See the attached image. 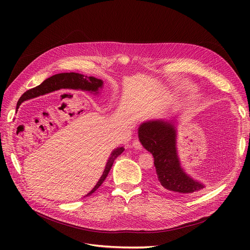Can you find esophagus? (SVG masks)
Wrapping results in <instances>:
<instances>
[{"label":"esophagus","instance_id":"esophagus-1","mask_svg":"<svg viewBox=\"0 0 250 250\" xmlns=\"http://www.w3.org/2000/svg\"><path fill=\"white\" fill-rule=\"evenodd\" d=\"M133 146H134L135 148L139 149V150H140V149H142V147H143L139 139H135V140H134V142H133Z\"/></svg>","mask_w":250,"mask_h":250}]
</instances>
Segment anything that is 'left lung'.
Wrapping results in <instances>:
<instances>
[{
	"label": "left lung",
	"mask_w": 250,
	"mask_h": 250,
	"mask_svg": "<svg viewBox=\"0 0 250 250\" xmlns=\"http://www.w3.org/2000/svg\"><path fill=\"white\" fill-rule=\"evenodd\" d=\"M175 129L172 123L152 121L139 128V138L153 155L156 183L161 189L176 194H193L204 189V185L189 177L180 167L175 147Z\"/></svg>",
	"instance_id": "8db88e82"
}]
</instances>
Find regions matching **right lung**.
Here are the masks:
<instances>
[{"instance_id":"right-lung-1","label":"right lung","mask_w":250,"mask_h":250,"mask_svg":"<svg viewBox=\"0 0 250 250\" xmlns=\"http://www.w3.org/2000/svg\"><path fill=\"white\" fill-rule=\"evenodd\" d=\"M52 77H58L60 80L62 81V83H65V84L70 86V88H73V89H83V90H87V91H94L95 92V91L98 90V88L102 87V84H103V82L100 80V79H97V78H94V77H87V76H83L81 74H77V73H62V74L55 75ZM52 77H50V78H52ZM50 78H48V79H50ZM44 82H42V84ZM42 84H41L39 86H42ZM57 84H58V82H57ZM39 86H37V87H39ZM37 87L32 88V89L25 92V93L20 97V99L17 103V108H19L20 104L24 100L32 98V97H36L38 95L45 93V92H44L45 88L44 89H37ZM42 90H43L44 92H42ZM124 150H125V148L121 147V148L115 149L111 153V156L109 157V159L106 163V166H105V169H104L102 176L100 177L99 181L96 183V186L94 187V188L92 189L87 195H90V194L93 193L102 185V182L105 180V178H106V176L108 175L110 169H111V166H112L114 160L116 159V157L120 156L124 152Z\"/></svg>"}]
</instances>
